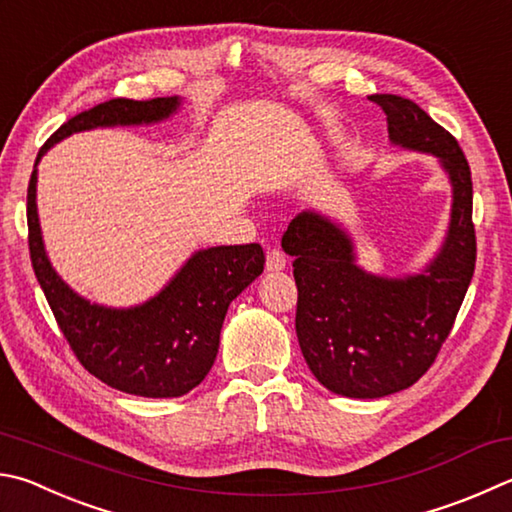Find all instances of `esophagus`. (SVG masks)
I'll use <instances>...</instances> for the list:
<instances>
[{"instance_id": "obj_1", "label": "esophagus", "mask_w": 512, "mask_h": 512, "mask_svg": "<svg viewBox=\"0 0 512 512\" xmlns=\"http://www.w3.org/2000/svg\"><path fill=\"white\" fill-rule=\"evenodd\" d=\"M284 268H286V257H284L282 250H277V248L268 250V255H266V271L268 273H280V271H284Z\"/></svg>"}]
</instances>
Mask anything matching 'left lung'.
<instances>
[{"instance_id": "obj_1", "label": "left lung", "mask_w": 512, "mask_h": 512, "mask_svg": "<svg viewBox=\"0 0 512 512\" xmlns=\"http://www.w3.org/2000/svg\"><path fill=\"white\" fill-rule=\"evenodd\" d=\"M389 141L439 159L452 185L448 235L421 273L371 275L356 264L347 230L313 210L297 215L282 237L295 257V331L313 376L333 394L380 398L412 387L450 336L475 273L470 165L450 132L416 102L376 94Z\"/></svg>"}]
</instances>
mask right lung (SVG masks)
<instances>
[{"instance_id":"right-lung-1","label":"right lung","mask_w":512,"mask_h":512,"mask_svg":"<svg viewBox=\"0 0 512 512\" xmlns=\"http://www.w3.org/2000/svg\"><path fill=\"white\" fill-rule=\"evenodd\" d=\"M181 100L114 98L67 120L37 154L26 194L29 250L37 282L80 365L125 394L174 398L197 387L215 365L221 324L230 302L264 271L259 244L197 250L161 293L111 309L80 297L46 257L37 219V163L49 147L76 132L116 125H150L170 118Z\"/></svg>"}]
</instances>
